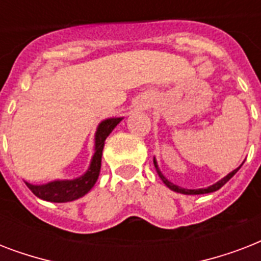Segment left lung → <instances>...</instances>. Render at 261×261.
<instances>
[{
  "instance_id": "1",
  "label": "left lung",
  "mask_w": 261,
  "mask_h": 261,
  "mask_svg": "<svg viewBox=\"0 0 261 261\" xmlns=\"http://www.w3.org/2000/svg\"><path fill=\"white\" fill-rule=\"evenodd\" d=\"M154 167H155V169H157V172H159V176L161 177V180H163V181L167 184V187H169L172 191H176V192H180V194H186V195H200V194H208V192H214V191L219 190V188H221L222 186H225V184H226V182L229 181V180H230V178L233 177V176L237 173V171L240 169V168L234 169V171L230 172V173L227 174L226 177H223L222 180H219L218 182H215L214 186L208 187V188H202V190H184V188H180V187L174 186V184H172L171 181H168L167 178L164 177L163 173L159 171V167H157V163H155V160H154Z\"/></svg>"
}]
</instances>
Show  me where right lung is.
I'll return each instance as SVG.
<instances>
[{
	"instance_id": "obj_1",
	"label": "right lung",
	"mask_w": 261,
	"mask_h": 261,
	"mask_svg": "<svg viewBox=\"0 0 261 261\" xmlns=\"http://www.w3.org/2000/svg\"><path fill=\"white\" fill-rule=\"evenodd\" d=\"M122 120V118H111L100 123V126L96 133V147H94V155L90 163V168L88 172L81 177L75 180H66V181H53L44 186H32L27 182V187L32 191V194L38 198L47 200V202L65 203L71 202L75 199L81 198L89 192L90 188L97 181L100 168H101V154L104 142L107 137L111 134L116 124Z\"/></svg>"
}]
</instances>
